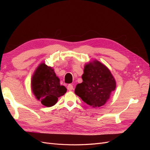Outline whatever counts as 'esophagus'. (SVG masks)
Listing matches in <instances>:
<instances>
[{
    "mask_svg": "<svg viewBox=\"0 0 150 150\" xmlns=\"http://www.w3.org/2000/svg\"><path fill=\"white\" fill-rule=\"evenodd\" d=\"M67 89L69 90V91H72V90H73V86H72V84H69L67 86Z\"/></svg>",
    "mask_w": 150,
    "mask_h": 150,
    "instance_id": "34e87169",
    "label": "esophagus"
}]
</instances>
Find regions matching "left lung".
<instances>
[{
  "mask_svg": "<svg viewBox=\"0 0 150 150\" xmlns=\"http://www.w3.org/2000/svg\"><path fill=\"white\" fill-rule=\"evenodd\" d=\"M82 79L83 82L77 84L74 93L93 108L103 106L116 89V81L110 69L96 60L85 65Z\"/></svg>",
  "mask_w": 150,
  "mask_h": 150,
  "instance_id": "8db88e82",
  "label": "left lung"
}]
</instances>
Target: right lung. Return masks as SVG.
I'll use <instances>...</instances> for the list:
<instances>
[{
  "instance_id": "add662e5",
  "label": "right lung",
  "mask_w": 150,
  "mask_h": 150,
  "mask_svg": "<svg viewBox=\"0 0 150 150\" xmlns=\"http://www.w3.org/2000/svg\"><path fill=\"white\" fill-rule=\"evenodd\" d=\"M59 81L52 68L41 63L32 78V91L36 99L44 106H52L57 103L58 98L67 91L65 86L60 85Z\"/></svg>"
}]
</instances>
